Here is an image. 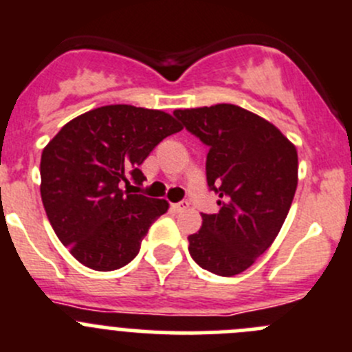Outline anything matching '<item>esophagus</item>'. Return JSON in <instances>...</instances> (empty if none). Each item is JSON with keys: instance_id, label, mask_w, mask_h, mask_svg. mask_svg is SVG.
Instances as JSON below:
<instances>
[{"instance_id": "obj_1", "label": "esophagus", "mask_w": 352, "mask_h": 352, "mask_svg": "<svg viewBox=\"0 0 352 352\" xmlns=\"http://www.w3.org/2000/svg\"><path fill=\"white\" fill-rule=\"evenodd\" d=\"M173 209L176 210V212H182V210H186V209H188V202H186V200H183V202L173 204Z\"/></svg>"}]
</instances>
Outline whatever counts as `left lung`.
I'll return each mask as SVG.
<instances>
[{"label": "left lung", "mask_w": 352, "mask_h": 352, "mask_svg": "<svg viewBox=\"0 0 352 352\" xmlns=\"http://www.w3.org/2000/svg\"><path fill=\"white\" fill-rule=\"evenodd\" d=\"M183 128L209 146L207 185L216 214L188 236L197 264L233 276L256 263L280 233L297 188V150L276 126L232 103L174 110Z\"/></svg>", "instance_id": "8db88e82"}]
</instances>
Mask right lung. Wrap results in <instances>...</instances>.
Segmentation results:
<instances>
[{
    "label": "right lung",
    "mask_w": 352,
    "mask_h": 352,
    "mask_svg": "<svg viewBox=\"0 0 352 352\" xmlns=\"http://www.w3.org/2000/svg\"><path fill=\"white\" fill-rule=\"evenodd\" d=\"M183 126L162 110L105 105L67 122L41 155V199L56 236L96 271L131 263L169 204L133 192L143 160ZM126 183V190L120 188Z\"/></svg>",
    "instance_id": "1"
}]
</instances>
